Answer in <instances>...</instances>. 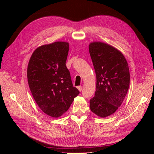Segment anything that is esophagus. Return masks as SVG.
Segmentation results:
<instances>
[{"label":"esophagus","instance_id":"1","mask_svg":"<svg viewBox=\"0 0 154 154\" xmlns=\"http://www.w3.org/2000/svg\"><path fill=\"white\" fill-rule=\"evenodd\" d=\"M77 88H78V89L79 91H80V92L82 91V88H83V87H82V86H78Z\"/></svg>","mask_w":154,"mask_h":154}]
</instances>
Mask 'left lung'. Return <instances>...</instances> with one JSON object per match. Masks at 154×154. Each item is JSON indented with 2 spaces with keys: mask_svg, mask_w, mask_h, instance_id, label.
Masks as SVG:
<instances>
[{
  "mask_svg": "<svg viewBox=\"0 0 154 154\" xmlns=\"http://www.w3.org/2000/svg\"><path fill=\"white\" fill-rule=\"evenodd\" d=\"M88 49L96 76V91L90 100V109L105 118L122 104L130 84L129 68L123 54L112 46L92 42Z\"/></svg>",
  "mask_w": 154,
  "mask_h": 154,
  "instance_id": "left-lung-1",
  "label": "left lung"
}]
</instances>
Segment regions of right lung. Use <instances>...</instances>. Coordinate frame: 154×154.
<instances>
[{
  "instance_id": "add662e5",
  "label": "right lung",
  "mask_w": 154,
  "mask_h": 154,
  "mask_svg": "<svg viewBox=\"0 0 154 154\" xmlns=\"http://www.w3.org/2000/svg\"><path fill=\"white\" fill-rule=\"evenodd\" d=\"M69 46L63 42L40 46L32 53L27 67L32 97L40 109L53 118L66 112L80 93L73 87L66 65Z\"/></svg>"
}]
</instances>
